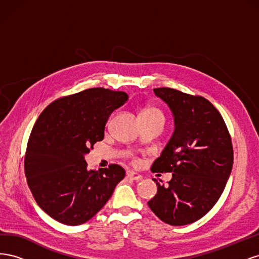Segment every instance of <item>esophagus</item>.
<instances>
[{
	"instance_id": "34e87169",
	"label": "esophagus",
	"mask_w": 259,
	"mask_h": 259,
	"mask_svg": "<svg viewBox=\"0 0 259 259\" xmlns=\"http://www.w3.org/2000/svg\"><path fill=\"white\" fill-rule=\"evenodd\" d=\"M126 177L132 179V180H140L143 178L142 175H139L137 173H134V171H127L126 173Z\"/></svg>"
}]
</instances>
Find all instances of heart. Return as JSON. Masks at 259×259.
<instances>
[{
	"label": "heart",
	"instance_id": "b5f03b06",
	"mask_svg": "<svg viewBox=\"0 0 259 259\" xmlns=\"http://www.w3.org/2000/svg\"><path fill=\"white\" fill-rule=\"evenodd\" d=\"M140 115H149V116H153V115H161L163 116V113L162 111L160 110V109L155 108V107H149V108H146L144 109V110L140 112Z\"/></svg>",
	"mask_w": 259,
	"mask_h": 259
}]
</instances>
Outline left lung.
Masks as SVG:
<instances>
[{
    "mask_svg": "<svg viewBox=\"0 0 259 259\" xmlns=\"http://www.w3.org/2000/svg\"><path fill=\"white\" fill-rule=\"evenodd\" d=\"M173 112L175 131L151 170L169 171L167 186L148 202L162 222L184 226L210 210L225 189L233 164L231 137L222 114L209 101L169 88L153 90Z\"/></svg>",
    "mask_w": 259,
    "mask_h": 259,
    "instance_id": "obj_1",
    "label": "left lung"
}]
</instances>
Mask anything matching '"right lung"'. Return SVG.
I'll list each match as a JSON object with an SVG mask.
<instances>
[{
    "instance_id": "1",
    "label": "right lung",
    "mask_w": 259,
    "mask_h": 259,
    "mask_svg": "<svg viewBox=\"0 0 259 259\" xmlns=\"http://www.w3.org/2000/svg\"><path fill=\"white\" fill-rule=\"evenodd\" d=\"M128 95L104 88L58 98L46 107L28 140L25 173L37 205L68 226L86 223L111 198L125 176L117 164L88 168L84 154L104 139L110 114Z\"/></svg>"
}]
</instances>
